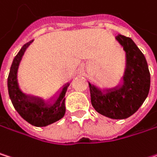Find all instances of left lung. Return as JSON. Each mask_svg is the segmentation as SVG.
<instances>
[{
	"label": "left lung",
	"mask_w": 157,
	"mask_h": 157,
	"mask_svg": "<svg viewBox=\"0 0 157 157\" xmlns=\"http://www.w3.org/2000/svg\"><path fill=\"white\" fill-rule=\"evenodd\" d=\"M116 40L127 54L124 85L106 94L91 84L89 89L92 106L98 113L112 119H125L136 113L148 96L150 71L144 55L129 37L118 34Z\"/></svg>",
	"instance_id": "8db88e82"
}]
</instances>
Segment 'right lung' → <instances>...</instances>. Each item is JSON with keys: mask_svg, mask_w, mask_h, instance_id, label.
<instances>
[{"mask_svg": "<svg viewBox=\"0 0 157 157\" xmlns=\"http://www.w3.org/2000/svg\"><path fill=\"white\" fill-rule=\"evenodd\" d=\"M31 43L32 41L25 44L14 59L8 75V92L15 109L23 119L35 127H45L64 116L66 111L64 97L68 86L63 88L58 100L52 106H46L41 98L26 96L20 91L17 79V69L26 49Z\"/></svg>", "mask_w": 157, "mask_h": 157, "instance_id": "add662e5", "label": "right lung"}]
</instances>
